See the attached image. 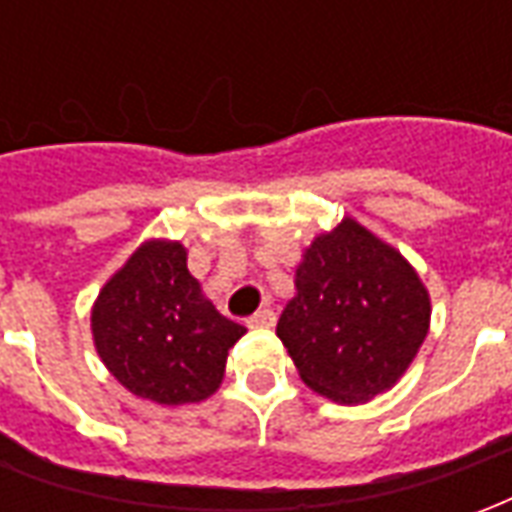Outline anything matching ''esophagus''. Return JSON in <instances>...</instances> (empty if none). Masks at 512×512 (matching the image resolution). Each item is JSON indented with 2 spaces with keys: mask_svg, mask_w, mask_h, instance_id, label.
<instances>
[{
  "mask_svg": "<svg viewBox=\"0 0 512 512\" xmlns=\"http://www.w3.org/2000/svg\"><path fill=\"white\" fill-rule=\"evenodd\" d=\"M274 321H277V312L271 310V307H263V310H257L246 323H249L252 329H271Z\"/></svg>",
  "mask_w": 512,
  "mask_h": 512,
  "instance_id": "1",
  "label": "esophagus"
}]
</instances>
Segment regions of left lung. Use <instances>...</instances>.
I'll return each mask as SVG.
<instances>
[{"mask_svg":"<svg viewBox=\"0 0 512 512\" xmlns=\"http://www.w3.org/2000/svg\"><path fill=\"white\" fill-rule=\"evenodd\" d=\"M277 337L312 392L359 406L392 389L430 329V296L395 246L345 216L296 266Z\"/></svg>","mask_w":512,"mask_h":512,"instance_id":"1","label":"left lung"}]
</instances>
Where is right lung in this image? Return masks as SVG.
<instances>
[{
	"mask_svg": "<svg viewBox=\"0 0 512 512\" xmlns=\"http://www.w3.org/2000/svg\"><path fill=\"white\" fill-rule=\"evenodd\" d=\"M186 246L150 238L117 268L90 315L95 351L128 392L158 406L211 397L246 329L224 318L186 266Z\"/></svg>",
	"mask_w": 512,
	"mask_h": 512,
	"instance_id": "obj_1",
	"label": "right lung"
}]
</instances>
